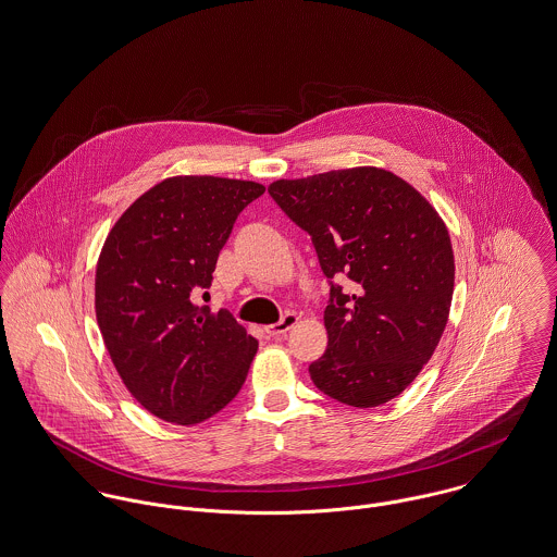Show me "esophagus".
<instances>
[{
	"instance_id": "esophagus-1",
	"label": "esophagus",
	"mask_w": 557,
	"mask_h": 557,
	"mask_svg": "<svg viewBox=\"0 0 557 557\" xmlns=\"http://www.w3.org/2000/svg\"><path fill=\"white\" fill-rule=\"evenodd\" d=\"M297 322H299V318H297L295 313H286L277 324H271V326H267L264 331H267V335H271V337H282V335H286Z\"/></svg>"
}]
</instances>
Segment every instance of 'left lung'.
<instances>
[{
	"label": "left lung",
	"mask_w": 557,
	"mask_h": 557,
	"mask_svg": "<svg viewBox=\"0 0 557 557\" xmlns=\"http://www.w3.org/2000/svg\"><path fill=\"white\" fill-rule=\"evenodd\" d=\"M275 203L311 235L331 286L326 351L311 382L343 405L369 409L420 375L445 331L454 250L443 218L409 182L382 168H351L269 184Z\"/></svg>",
	"instance_id": "8db88e82"
}]
</instances>
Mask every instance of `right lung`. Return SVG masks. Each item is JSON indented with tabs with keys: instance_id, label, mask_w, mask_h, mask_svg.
Segmentation results:
<instances>
[{
	"instance_id": "obj_1",
	"label": "right lung",
	"mask_w": 557,
	"mask_h": 557,
	"mask_svg": "<svg viewBox=\"0 0 557 557\" xmlns=\"http://www.w3.org/2000/svg\"><path fill=\"white\" fill-rule=\"evenodd\" d=\"M264 193L250 180L173 175L116 220L95 271V313L133 398L177 426L201 424L242 389L258 342L226 311L193 302L239 212Z\"/></svg>"
}]
</instances>
